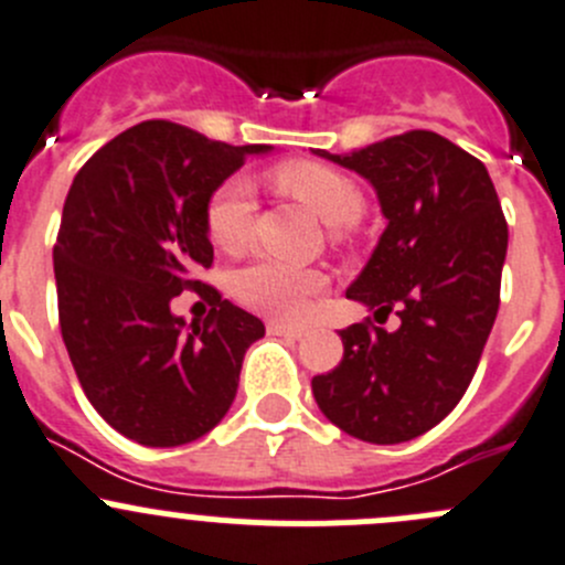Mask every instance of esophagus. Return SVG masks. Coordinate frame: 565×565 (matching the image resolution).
Wrapping results in <instances>:
<instances>
[{
    "label": "esophagus",
    "instance_id": "34e87169",
    "mask_svg": "<svg viewBox=\"0 0 565 565\" xmlns=\"http://www.w3.org/2000/svg\"><path fill=\"white\" fill-rule=\"evenodd\" d=\"M268 335L291 338V341H297V338L305 335V330L302 327H291V324H279V321H271V324H268Z\"/></svg>",
    "mask_w": 565,
    "mask_h": 565
}]
</instances>
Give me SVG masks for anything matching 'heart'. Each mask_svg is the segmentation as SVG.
I'll use <instances>...</instances> for the list:
<instances>
[{
	"mask_svg": "<svg viewBox=\"0 0 565 565\" xmlns=\"http://www.w3.org/2000/svg\"><path fill=\"white\" fill-rule=\"evenodd\" d=\"M274 182L313 211L327 227H349L363 216L366 207L363 191L352 177L313 160L279 166L274 171ZM252 182L246 177H227L211 193L205 207V227L213 244L224 252L244 249L252 233ZM321 288L324 277L319 271L279 260H255L233 277L235 299L271 319H299Z\"/></svg>",
	"mask_w": 565,
	"mask_h": 565,
	"instance_id": "obj_1",
	"label": "heart"
}]
</instances>
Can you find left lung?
I'll return each instance as SVG.
<instances>
[{
    "label": "left lung",
    "instance_id": "8db88e82",
    "mask_svg": "<svg viewBox=\"0 0 565 565\" xmlns=\"http://www.w3.org/2000/svg\"><path fill=\"white\" fill-rule=\"evenodd\" d=\"M319 154L377 191L388 227L347 297L396 310L399 327L341 330L343 360L313 377V396L343 433L402 444L447 418L475 377L499 310L508 222L486 166L438 132Z\"/></svg>",
    "mask_w": 565,
    "mask_h": 565
}]
</instances>
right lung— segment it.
<instances>
[{
	"label": "right lung",
	"mask_w": 565,
	"mask_h": 565,
	"mask_svg": "<svg viewBox=\"0 0 565 565\" xmlns=\"http://www.w3.org/2000/svg\"><path fill=\"white\" fill-rule=\"evenodd\" d=\"M268 149L141 121L90 154L68 188L52 252L63 343L96 413L143 447L211 433L233 405L246 349L266 332L193 274L213 263L211 193ZM182 290L212 299L205 322L170 313Z\"/></svg>",
	"instance_id": "add662e5"
}]
</instances>
